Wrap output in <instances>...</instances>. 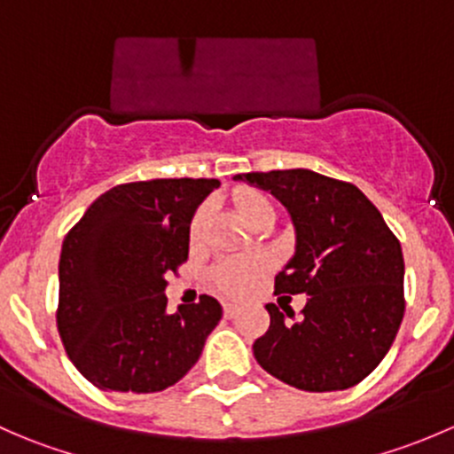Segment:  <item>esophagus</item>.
Masks as SVG:
<instances>
[{"label":"esophagus","mask_w":454,"mask_h":454,"mask_svg":"<svg viewBox=\"0 0 454 454\" xmlns=\"http://www.w3.org/2000/svg\"><path fill=\"white\" fill-rule=\"evenodd\" d=\"M239 305H235V303H226L223 305V314H226V318H235L237 314H239Z\"/></svg>","instance_id":"34e87169"}]
</instances>
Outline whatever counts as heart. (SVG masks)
Returning <instances> with one entry per match:
<instances>
[{"label":"heart","mask_w":454,"mask_h":454,"mask_svg":"<svg viewBox=\"0 0 454 454\" xmlns=\"http://www.w3.org/2000/svg\"><path fill=\"white\" fill-rule=\"evenodd\" d=\"M235 206L241 219L248 223H253L259 213L272 208L270 201L259 193H239L235 198ZM204 219L206 208H200L195 213L193 222H191V241L200 237L201 228H204ZM270 270H272V259L268 254L232 256V259H223L215 265L213 272H210V281L222 294L241 299V296H248L250 292H254L261 286V281H263Z\"/></svg>","instance_id":"b5f03b06"}]
</instances>
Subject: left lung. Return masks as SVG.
Returning <instances> with one entry per match:
<instances>
[{"instance_id":"obj_1","label":"left lung","mask_w":454,"mask_h":454,"mask_svg":"<svg viewBox=\"0 0 454 454\" xmlns=\"http://www.w3.org/2000/svg\"><path fill=\"white\" fill-rule=\"evenodd\" d=\"M235 180L270 191L290 210L296 253L274 278V294H308L296 323L265 305L270 327L253 345L256 363L301 391L356 387L382 363L404 316L400 241L349 182L309 168L239 173Z\"/></svg>"}]
</instances>
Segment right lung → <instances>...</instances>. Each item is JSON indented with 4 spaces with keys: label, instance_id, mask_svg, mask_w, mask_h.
I'll return each instance as SVG.
<instances>
[{
    "label": "right lung",
    "instance_id": "add662e5",
    "mask_svg": "<svg viewBox=\"0 0 454 454\" xmlns=\"http://www.w3.org/2000/svg\"><path fill=\"white\" fill-rule=\"evenodd\" d=\"M219 180L118 184L66 235L57 327L74 367L114 393H158L184 378L222 318L213 296L167 312V277L189 259L198 206Z\"/></svg>",
    "mask_w": 454,
    "mask_h": 454
}]
</instances>
